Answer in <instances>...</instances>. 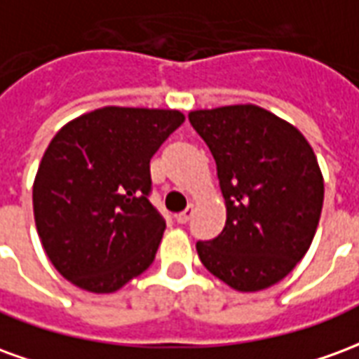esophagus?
Returning <instances> with one entry per match:
<instances>
[{
  "mask_svg": "<svg viewBox=\"0 0 359 359\" xmlns=\"http://www.w3.org/2000/svg\"><path fill=\"white\" fill-rule=\"evenodd\" d=\"M192 213H194V208H192V205H188L187 210L180 211V213H177V215H175V219H177V223H180V225H184V223H188V221H190V217H192Z\"/></svg>",
  "mask_w": 359,
  "mask_h": 359,
  "instance_id": "obj_1",
  "label": "esophagus"
}]
</instances>
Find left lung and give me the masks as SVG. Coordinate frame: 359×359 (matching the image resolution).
I'll list each match as a JSON object with an SVG mask.
<instances>
[{"label":"left lung","instance_id":"obj_1","mask_svg":"<svg viewBox=\"0 0 359 359\" xmlns=\"http://www.w3.org/2000/svg\"><path fill=\"white\" fill-rule=\"evenodd\" d=\"M190 125L217 163L226 223L198 242L205 269L256 292L269 288L306 256L323 208V175L302 133L257 105L190 111Z\"/></svg>","mask_w":359,"mask_h":359}]
</instances>
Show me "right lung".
I'll return each instance as SVG.
<instances>
[{
    "instance_id": "add662e5",
    "label": "right lung",
    "mask_w": 359,
    "mask_h": 359,
    "mask_svg": "<svg viewBox=\"0 0 359 359\" xmlns=\"http://www.w3.org/2000/svg\"><path fill=\"white\" fill-rule=\"evenodd\" d=\"M182 123L175 109L102 107L53 136L32 203L43 250L67 280L107 294L151 265L165 219L149 202V159Z\"/></svg>"
}]
</instances>
